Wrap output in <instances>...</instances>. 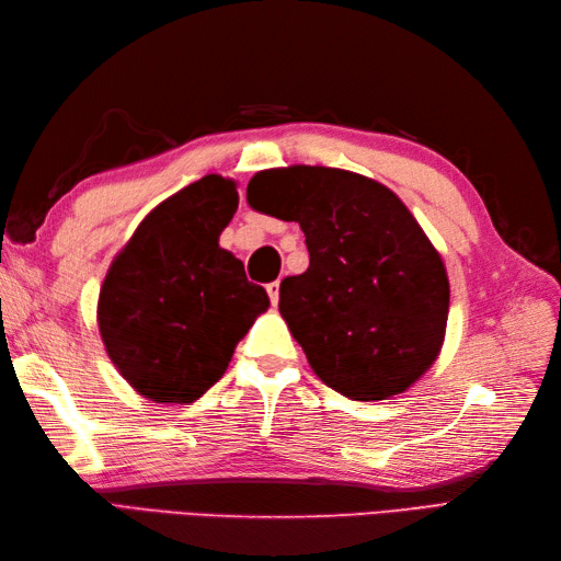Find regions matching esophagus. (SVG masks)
<instances>
[{
  "label": "esophagus",
  "instance_id": "esophagus-1",
  "mask_svg": "<svg viewBox=\"0 0 561 561\" xmlns=\"http://www.w3.org/2000/svg\"><path fill=\"white\" fill-rule=\"evenodd\" d=\"M267 294H270L272 306H277L279 304V282H270L267 284Z\"/></svg>",
  "mask_w": 561,
  "mask_h": 561
}]
</instances>
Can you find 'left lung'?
<instances>
[{
	"instance_id": "left-lung-1",
	"label": "left lung",
	"mask_w": 561,
	"mask_h": 561,
	"mask_svg": "<svg viewBox=\"0 0 561 561\" xmlns=\"http://www.w3.org/2000/svg\"><path fill=\"white\" fill-rule=\"evenodd\" d=\"M247 196L306 234L310 265L282 282L279 312L314 375L365 403L408 391L440 353L450 284L403 201L324 165L255 172Z\"/></svg>"
}]
</instances>
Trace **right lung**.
<instances>
[{
	"label": "right lung",
	"instance_id": "obj_1",
	"mask_svg": "<svg viewBox=\"0 0 561 561\" xmlns=\"http://www.w3.org/2000/svg\"><path fill=\"white\" fill-rule=\"evenodd\" d=\"M237 182L206 175L158 204L113 257L96 322L111 363L153 403H194L218 381L257 314L263 286L220 249Z\"/></svg>",
	"mask_w": 561,
	"mask_h": 561
}]
</instances>
